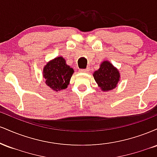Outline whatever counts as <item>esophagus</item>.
Wrapping results in <instances>:
<instances>
[{"label": "esophagus", "mask_w": 157, "mask_h": 157, "mask_svg": "<svg viewBox=\"0 0 157 157\" xmlns=\"http://www.w3.org/2000/svg\"><path fill=\"white\" fill-rule=\"evenodd\" d=\"M80 72H82V73H86V72H88V71H89V69H88V68H85V69H80Z\"/></svg>", "instance_id": "obj_1"}]
</instances>
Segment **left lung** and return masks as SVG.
<instances>
[{
	"mask_svg": "<svg viewBox=\"0 0 157 157\" xmlns=\"http://www.w3.org/2000/svg\"><path fill=\"white\" fill-rule=\"evenodd\" d=\"M94 78L102 91H108L117 87L120 72L109 61H103L98 70L94 72Z\"/></svg>",
	"mask_w": 157,
	"mask_h": 157,
	"instance_id": "left-lung-1",
	"label": "left lung"
}]
</instances>
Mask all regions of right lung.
<instances>
[{"label":"right lung","mask_w":157,"mask_h":157,"mask_svg":"<svg viewBox=\"0 0 157 157\" xmlns=\"http://www.w3.org/2000/svg\"><path fill=\"white\" fill-rule=\"evenodd\" d=\"M74 69L66 63L63 57H57L49 61L44 68L46 83L55 91L66 89L69 84Z\"/></svg>","instance_id":"right-lung-1"}]
</instances>
